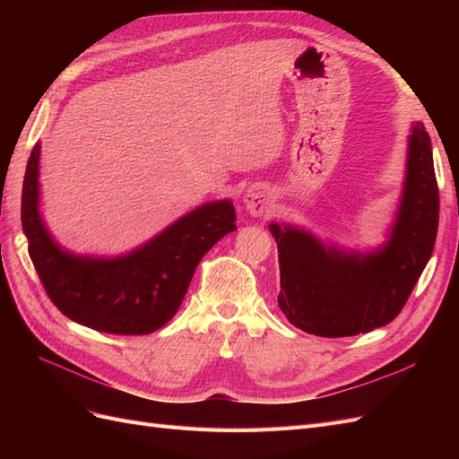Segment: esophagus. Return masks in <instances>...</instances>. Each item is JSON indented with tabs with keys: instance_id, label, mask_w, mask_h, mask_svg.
Here are the masks:
<instances>
[{
	"instance_id": "34e87169",
	"label": "esophagus",
	"mask_w": 459,
	"mask_h": 459,
	"mask_svg": "<svg viewBox=\"0 0 459 459\" xmlns=\"http://www.w3.org/2000/svg\"><path fill=\"white\" fill-rule=\"evenodd\" d=\"M243 204L253 216H262L264 212L268 211V204H270L268 189L262 187V186H251L245 191Z\"/></svg>"
}]
</instances>
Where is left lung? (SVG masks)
Listing matches in <instances>:
<instances>
[{
    "mask_svg": "<svg viewBox=\"0 0 459 459\" xmlns=\"http://www.w3.org/2000/svg\"><path fill=\"white\" fill-rule=\"evenodd\" d=\"M438 186L421 122L408 137L402 201L388 241L373 253H346L312 233L270 224L280 256L277 302L295 327L317 337H352L391 324L433 255Z\"/></svg>",
    "mask_w": 459,
    "mask_h": 459,
    "instance_id": "1",
    "label": "left lung"
}]
</instances>
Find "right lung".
I'll use <instances>...</instances> for the list:
<instances>
[{
	"mask_svg": "<svg viewBox=\"0 0 459 459\" xmlns=\"http://www.w3.org/2000/svg\"><path fill=\"white\" fill-rule=\"evenodd\" d=\"M39 143L26 164L21 220L48 297L73 322L115 335H147L169 324L201 258L238 230L231 201L206 203L118 258L76 256L53 241L39 216Z\"/></svg>",
	"mask_w": 459,
	"mask_h": 459,
	"instance_id": "right-lung-1",
	"label": "right lung"
}]
</instances>
